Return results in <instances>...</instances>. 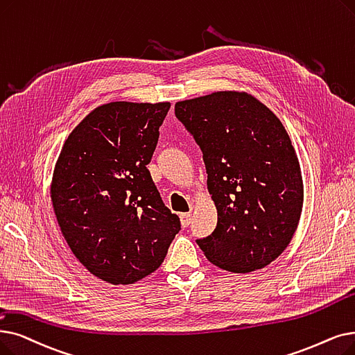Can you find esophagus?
<instances>
[{
  "mask_svg": "<svg viewBox=\"0 0 355 355\" xmlns=\"http://www.w3.org/2000/svg\"><path fill=\"white\" fill-rule=\"evenodd\" d=\"M180 220H181V225H182L184 227H187V226L190 225V222H191V213H190V211L181 213V214H180Z\"/></svg>",
  "mask_w": 355,
  "mask_h": 355,
  "instance_id": "obj_1",
  "label": "esophagus"
}]
</instances>
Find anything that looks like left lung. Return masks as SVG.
Here are the masks:
<instances>
[{
	"label": "left lung",
	"mask_w": 355,
	"mask_h": 355,
	"mask_svg": "<svg viewBox=\"0 0 355 355\" xmlns=\"http://www.w3.org/2000/svg\"><path fill=\"white\" fill-rule=\"evenodd\" d=\"M175 116L203 152L218 210V226L198 246L211 264L230 272L267 267L295 236L304 197L283 123L245 91L178 101Z\"/></svg>",
	"instance_id": "1"
}]
</instances>
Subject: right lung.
<instances>
[{
    "label": "right lung",
    "instance_id": "1",
    "mask_svg": "<svg viewBox=\"0 0 355 355\" xmlns=\"http://www.w3.org/2000/svg\"><path fill=\"white\" fill-rule=\"evenodd\" d=\"M169 107L98 105L55 164L51 198L60 232L80 263L110 284H133L159 268L181 226L146 168Z\"/></svg>",
    "mask_w": 355,
    "mask_h": 355
}]
</instances>
